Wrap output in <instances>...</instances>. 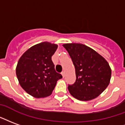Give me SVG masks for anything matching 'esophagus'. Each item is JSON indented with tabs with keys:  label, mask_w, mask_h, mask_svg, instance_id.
<instances>
[{
	"label": "esophagus",
	"mask_w": 125,
	"mask_h": 125,
	"mask_svg": "<svg viewBox=\"0 0 125 125\" xmlns=\"http://www.w3.org/2000/svg\"><path fill=\"white\" fill-rule=\"evenodd\" d=\"M62 75L63 77H65V73H64V72H62Z\"/></svg>",
	"instance_id": "esophagus-1"
}]
</instances>
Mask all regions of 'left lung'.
Masks as SVG:
<instances>
[{
	"mask_svg": "<svg viewBox=\"0 0 125 125\" xmlns=\"http://www.w3.org/2000/svg\"><path fill=\"white\" fill-rule=\"evenodd\" d=\"M75 66L76 79L68 85L70 94L80 101H89L109 85L111 70L109 63L93 49L81 44L63 45Z\"/></svg>",
	"mask_w": 125,
	"mask_h": 125,
	"instance_id": "8db88e82",
	"label": "left lung"
}]
</instances>
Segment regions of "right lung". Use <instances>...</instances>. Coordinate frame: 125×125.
I'll return each instance as SVG.
<instances>
[{
  "instance_id": "obj_1",
  "label": "right lung",
  "mask_w": 125,
  "mask_h": 125,
  "mask_svg": "<svg viewBox=\"0 0 125 125\" xmlns=\"http://www.w3.org/2000/svg\"><path fill=\"white\" fill-rule=\"evenodd\" d=\"M58 48L56 44L42 42L32 46L18 61L16 73L20 85L34 97L49 96L62 75L55 72L52 56Z\"/></svg>"
}]
</instances>
